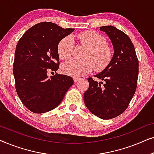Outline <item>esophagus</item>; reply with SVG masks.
<instances>
[{"label": "esophagus", "mask_w": 154, "mask_h": 154, "mask_svg": "<svg viewBox=\"0 0 154 154\" xmlns=\"http://www.w3.org/2000/svg\"><path fill=\"white\" fill-rule=\"evenodd\" d=\"M79 80L80 79H79V78H74V79H73V81H74V83H77Z\"/></svg>", "instance_id": "34e87169"}]
</instances>
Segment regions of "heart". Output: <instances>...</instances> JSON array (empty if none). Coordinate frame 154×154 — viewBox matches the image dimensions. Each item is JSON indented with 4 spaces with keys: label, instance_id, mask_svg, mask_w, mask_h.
<instances>
[{
    "label": "heart",
    "instance_id": "obj_1",
    "mask_svg": "<svg viewBox=\"0 0 154 154\" xmlns=\"http://www.w3.org/2000/svg\"><path fill=\"white\" fill-rule=\"evenodd\" d=\"M80 43L88 48L83 56L85 60H70L62 66L65 74L73 77H80L93 70H104L112 60L111 48L106 45V39L94 31H85L78 35ZM74 41L73 38L66 36L58 44V54L63 60H69L72 55Z\"/></svg>",
    "mask_w": 154,
    "mask_h": 154
}]
</instances>
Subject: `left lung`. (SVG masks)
I'll return each instance as SVG.
<instances>
[{
    "label": "left lung",
    "instance_id": "8db88e82",
    "mask_svg": "<svg viewBox=\"0 0 154 154\" xmlns=\"http://www.w3.org/2000/svg\"><path fill=\"white\" fill-rule=\"evenodd\" d=\"M106 33L113 47L109 64L94 76L88 78L89 88L84 93V102L90 112L108 120L121 115L128 108L137 88L139 62L131 40L113 26L100 27Z\"/></svg>",
    "mask_w": 154,
    "mask_h": 154
}]
</instances>
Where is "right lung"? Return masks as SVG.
I'll return each instance as SVG.
<instances>
[{
	"instance_id": "1",
	"label": "right lung",
	"mask_w": 154,
	"mask_h": 154,
	"mask_svg": "<svg viewBox=\"0 0 154 154\" xmlns=\"http://www.w3.org/2000/svg\"><path fill=\"white\" fill-rule=\"evenodd\" d=\"M74 29H63L52 22L34 25L24 33L17 45L13 74L19 97L29 110L43 113L55 109L73 84L71 76L49 70L59 69L58 44Z\"/></svg>"
}]
</instances>
